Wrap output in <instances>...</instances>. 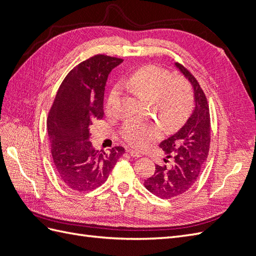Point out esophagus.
<instances>
[{
  "label": "esophagus",
  "mask_w": 256,
  "mask_h": 256,
  "mask_svg": "<svg viewBox=\"0 0 256 256\" xmlns=\"http://www.w3.org/2000/svg\"><path fill=\"white\" fill-rule=\"evenodd\" d=\"M127 152H129L130 156H132V157H142V154L138 152H136V150H127Z\"/></svg>",
  "instance_id": "obj_1"
}]
</instances>
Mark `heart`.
I'll use <instances>...</instances> for the list:
<instances>
[{
	"label": "heart",
	"mask_w": 256,
	"mask_h": 256,
	"mask_svg": "<svg viewBox=\"0 0 256 256\" xmlns=\"http://www.w3.org/2000/svg\"><path fill=\"white\" fill-rule=\"evenodd\" d=\"M128 88L152 99L154 109L166 126L174 127L188 118L194 97L190 82L182 76H173L166 68L158 65H144L131 72L125 80ZM120 92L114 86L106 99V111L111 113ZM162 134L159 124L152 120L129 118L124 124L120 136L124 142L136 150H142Z\"/></svg>",
	"instance_id": "1"
}]
</instances>
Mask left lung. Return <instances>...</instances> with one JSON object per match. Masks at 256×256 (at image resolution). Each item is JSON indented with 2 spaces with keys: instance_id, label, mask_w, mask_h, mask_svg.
Wrapping results in <instances>:
<instances>
[{
  "instance_id": "obj_1",
  "label": "left lung",
  "mask_w": 256,
  "mask_h": 256,
  "mask_svg": "<svg viewBox=\"0 0 256 256\" xmlns=\"http://www.w3.org/2000/svg\"><path fill=\"white\" fill-rule=\"evenodd\" d=\"M176 66L193 85L196 108L180 130L160 143L166 154V164H156L154 175L144 182L152 194L166 200L184 194L194 184L210 146V114L205 92L187 68L178 63Z\"/></svg>"
}]
</instances>
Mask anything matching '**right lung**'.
Returning a JSON list of instances; mask_svg holds the SVG:
<instances>
[{"instance_id":"obj_1","label":"right lung","mask_w":256,"mask_h":256,"mask_svg":"<svg viewBox=\"0 0 256 256\" xmlns=\"http://www.w3.org/2000/svg\"><path fill=\"white\" fill-rule=\"evenodd\" d=\"M122 58L96 54L81 62L60 85L47 120L54 168L66 187L92 191L109 177L125 148H92L90 126L102 120L108 76Z\"/></svg>"}]
</instances>
